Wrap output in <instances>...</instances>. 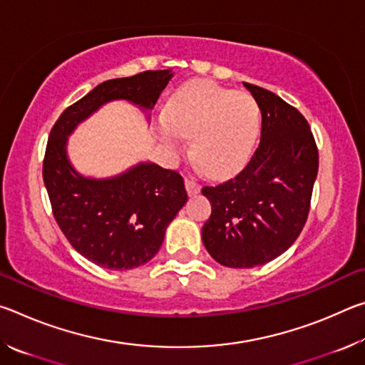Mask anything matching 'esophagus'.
I'll return each instance as SVG.
<instances>
[{
	"mask_svg": "<svg viewBox=\"0 0 365 365\" xmlns=\"http://www.w3.org/2000/svg\"><path fill=\"white\" fill-rule=\"evenodd\" d=\"M185 188H187L188 195L193 196L196 193H200V183H197L193 177H187L185 178Z\"/></svg>",
	"mask_w": 365,
	"mask_h": 365,
	"instance_id": "obj_1",
	"label": "esophagus"
}]
</instances>
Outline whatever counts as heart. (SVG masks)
I'll return each instance as SVG.
<instances>
[{"label": "heart", "instance_id": "b5f03b06", "mask_svg": "<svg viewBox=\"0 0 365 365\" xmlns=\"http://www.w3.org/2000/svg\"><path fill=\"white\" fill-rule=\"evenodd\" d=\"M261 130V109L250 93H235L211 80H191L174 91L158 122L159 140L172 153L191 138V153L214 175L243 168Z\"/></svg>", "mask_w": 365, "mask_h": 365}]
</instances>
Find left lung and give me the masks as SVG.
I'll use <instances>...</instances> for the list:
<instances>
[{
	"instance_id": "obj_1",
	"label": "left lung",
	"mask_w": 365,
	"mask_h": 365,
	"mask_svg": "<svg viewBox=\"0 0 365 365\" xmlns=\"http://www.w3.org/2000/svg\"><path fill=\"white\" fill-rule=\"evenodd\" d=\"M243 85L261 109V141L238 175L201 190L212 206L202 243L215 261L233 269L267 264L294 243L307 220L319 169L304 115L272 91Z\"/></svg>"
}]
</instances>
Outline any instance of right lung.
<instances>
[{
	"instance_id": "1",
	"label": "right lung",
	"mask_w": 365,
	"mask_h": 365,
	"mask_svg": "<svg viewBox=\"0 0 365 365\" xmlns=\"http://www.w3.org/2000/svg\"><path fill=\"white\" fill-rule=\"evenodd\" d=\"M170 78V71H146L106 80L64 109L49 133L43 182L53 215L72 248L100 267L128 270L151 261L188 195L178 172L153 163L110 178L80 175L67 158V137L109 101L153 109Z\"/></svg>"
}]
</instances>
